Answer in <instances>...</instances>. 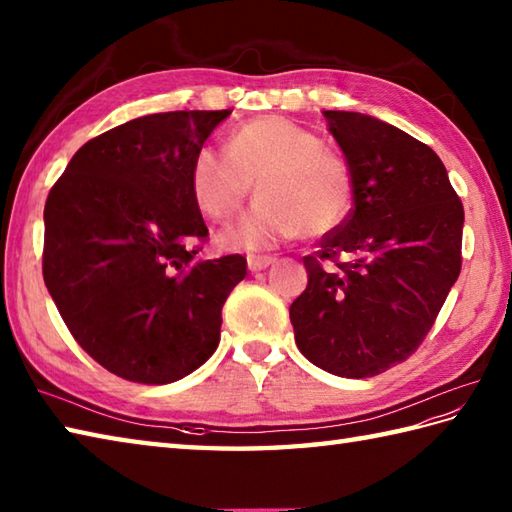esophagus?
<instances>
[{
    "label": "esophagus",
    "instance_id": "esophagus-1",
    "mask_svg": "<svg viewBox=\"0 0 512 512\" xmlns=\"http://www.w3.org/2000/svg\"><path fill=\"white\" fill-rule=\"evenodd\" d=\"M271 263H276L274 256H247V267L249 271H260V269H267Z\"/></svg>",
    "mask_w": 512,
    "mask_h": 512
}]
</instances>
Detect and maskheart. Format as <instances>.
<instances>
[{"label":"heart","instance_id":"1","mask_svg":"<svg viewBox=\"0 0 512 512\" xmlns=\"http://www.w3.org/2000/svg\"><path fill=\"white\" fill-rule=\"evenodd\" d=\"M194 205L212 221L241 210L256 183L258 203L221 241L269 249L302 232L327 234L347 216L353 198L349 165L320 137L283 117L249 121L225 139V156L196 150L187 172Z\"/></svg>","mask_w":512,"mask_h":512}]
</instances>
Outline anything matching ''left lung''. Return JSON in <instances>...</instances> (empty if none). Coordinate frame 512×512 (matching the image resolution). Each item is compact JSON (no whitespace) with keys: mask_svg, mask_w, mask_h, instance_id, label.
<instances>
[{"mask_svg":"<svg viewBox=\"0 0 512 512\" xmlns=\"http://www.w3.org/2000/svg\"><path fill=\"white\" fill-rule=\"evenodd\" d=\"M325 119L349 165L353 210L302 258L309 283L289 318L302 356L360 380L404 362L431 331L462 269L464 207L426 143L369 114Z\"/></svg>","mask_w":512,"mask_h":512,"instance_id":"1","label":"left lung"}]
</instances>
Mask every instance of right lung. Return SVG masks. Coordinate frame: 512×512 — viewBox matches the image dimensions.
I'll list each match as a JSON object with an SVG mask.
<instances>
[{
  "label": "right lung",
  "mask_w": 512,
  "mask_h": 512,
  "mask_svg": "<svg viewBox=\"0 0 512 512\" xmlns=\"http://www.w3.org/2000/svg\"><path fill=\"white\" fill-rule=\"evenodd\" d=\"M232 110L159 112L81 145L44 207V283L79 347L139 384L190 375L221 340L223 305L247 274L207 238L187 172Z\"/></svg>",
  "instance_id": "right-lung-1"
}]
</instances>
